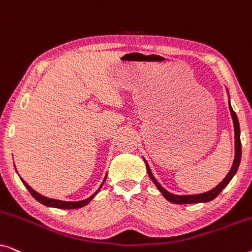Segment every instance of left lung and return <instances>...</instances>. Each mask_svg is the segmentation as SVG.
Segmentation results:
<instances>
[{
	"label": "left lung",
	"mask_w": 252,
	"mask_h": 252,
	"mask_svg": "<svg viewBox=\"0 0 252 252\" xmlns=\"http://www.w3.org/2000/svg\"><path fill=\"white\" fill-rule=\"evenodd\" d=\"M229 111H230V115H232L233 124H234V132H235V158H234L232 168H230L228 174L226 175L225 179H223V180L220 182V184L217 186V187L211 189V190L203 192V194H197V195H174V194H171V192H168L166 189H164L159 184H158V181L154 178L153 173H151V170H150L149 165H148V163H147V160H144V161H146L147 171H148V174H149L150 179L153 180L155 186H156V187L159 189V191L161 192V194H163L164 197L166 198L168 202L174 203V204H194V203L210 202V201H212V199H215L217 196L220 194V191H221L222 189L229 184L234 175H235V173L237 172V168H239V166H240L241 156H242V147H241L239 119H237V116H236V113L234 112L233 108L230 106V103H229Z\"/></svg>",
	"instance_id": "8db88e82"
}]
</instances>
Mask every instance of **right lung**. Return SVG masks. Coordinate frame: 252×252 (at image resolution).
I'll return each mask as SVG.
<instances>
[{"label":"right lung","instance_id":"1","mask_svg":"<svg viewBox=\"0 0 252 252\" xmlns=\"http://www.w3.org/2000/svg\"><path fill=\"white\" fill-rule=\"evenodd\" d=\"M20 179H22V178H20ZM105 179H106V177H105ZM105 179H104V181H105ZM22 181H23V184L25 185V187H26L27 189H29V191L31 192V195H32L33 197L35 198L37 202H40L41 204L47 205V206H51V208L67 209V210H70V209H79V208H82V206L87 205L88 203L91 202L93 198H94V196L99 191V189L102 188L103 184H104V181H103L102 185H101V187H99V188L97 189V190H96V191L94 192V194H93V195L91 196V197H88L87 199H84V201H79V202H65V201H60V199L48 198V197H46V196H42L41 194H39V192H36L35 190H33V189L31 188L30 186L27 185L25 181L23 180V179H22Z\"/></svg>","mask_w":252,"mask_h":252}]
</instances>
